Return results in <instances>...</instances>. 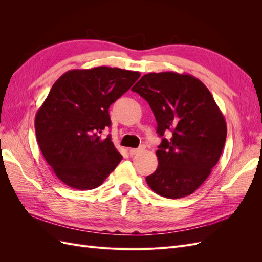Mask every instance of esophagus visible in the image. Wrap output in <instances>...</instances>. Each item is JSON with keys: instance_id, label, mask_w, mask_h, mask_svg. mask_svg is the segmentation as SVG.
<instances>
[{"instance_id": "esophagus-1", "label": "esophagus", "mask_w": 262, "mask_h": 262, "mask_svg": "<svg viewBox=\"0 0 262 262\" xmlns=\"http://www.w3.org/2000/svg\"><path fill=\"white\" fill-rule=\"evenodd\" d=\"M140 150H142V147H140V148H130L129 149V153L131 154V155H136V154H138Z\"/></svg>"}]
</instances>
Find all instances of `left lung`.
Masks as SVG:
<instances>
[{
    "label": "left lung",
    "instance_id": "obj_1",
    "mask_svg": "<svg viewBox=\"0 0 262 262\" xmlns=\"http://www.w3.org/2000/svg\"><path fill=\"white\" fill-rule=\"evenodd\" d=\"M152 108L157 133V169L146 177L153 191L168 199L193 193L220 160L226 121L212 94L200 80L176 72L147 73L132 87Z\"/></svg>",
    "mask_w": 262,
    "mask_h": 262
}]
</instances>
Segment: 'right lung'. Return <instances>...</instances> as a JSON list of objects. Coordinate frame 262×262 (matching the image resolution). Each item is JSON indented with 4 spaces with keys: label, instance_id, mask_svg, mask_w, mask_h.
<instances>
[{
    "label": "right lung",
    "instance_id": "obj_1",
    "mask_svg": "<svg viewBox=\"0 0 262 262\" xmlns=\"http://www.w3.org/2000/svg\"><path fill=\"white\" fill-rule=\"evenodd\" d=\"M140 72L97 67L70 70L53 84L35 118L38 145L62 182L77 190L100 186L122 160L108 136L110 105Z\"/></svg>",
    "mask_w": 262,
    "mask_h": 262
}]
</instances>
